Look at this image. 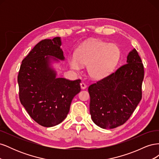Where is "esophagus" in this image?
<instances>
[{
  "instance_id": "obj_1",
  "label": "esophagus",
  "mask_w": 159,
  "mask_h": 159,
  "mask_svg": "<svg viewBox=\"0 0 159 159\" xmlns=\"http://www.w3.org/2000/svg\"><path fill=\"white\" fill-rule=\"evenodd\" d=\"M80 87L81 89H85L86 88H87V85H86L84 83H81L80 84Z\"/></svg>"
}]
</instances>
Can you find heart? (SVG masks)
Returning a JSON list of instances; mask_svg holds the SVG:
<instances>
[{"label": "heart", "mask_w": 159, "mask_h": 159, "mask_svg": "<svg viewBox=\"0 0 159 159\" xmlns=\"http://www.w3.org/2000/svg\"><path fill=\"white\" fill-rule=\"evenodd\" d=\"M120 51L117 46L102 40L88 41L81 46L75 56L70 57V68L79 71L81 66H88L87 71L90 78L100 80L107 76L116 66Z\"/></svg>", "instance_id": "obj_1"}]
</instances>
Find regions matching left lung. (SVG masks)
Wrapping results in <instances>:
<instances>
[{
	"mask_svg": "<svg viewBox=\"0 0 159 159\" xmlns=\"http://www.w3.org/2000/svg\"><path fill=\"white\" fill-rule=\"evenodd\" d=\"M127 59V64L89 86L91 119L101 128L114 129L124 124L141 100V59L134 48Z\"/></svg>",
	"mask_w": 159,
	"mask_h": 159,
	"instance_id": "8db88e82",
	"label": "left lung"
}]
</instances>
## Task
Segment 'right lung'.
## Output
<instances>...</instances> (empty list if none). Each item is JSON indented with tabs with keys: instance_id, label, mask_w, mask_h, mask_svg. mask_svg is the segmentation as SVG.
<instances>
[{
	"instance_id": "add662e5",
	"label": "right lung",
	"mask_w": 159,
	"mask_h": 159,
	"mask_svg": "<svg viewBox=\"0 0 159 159\" xmlns=\"http://www.w3.org/2000/svg\"><path fill=\"white\" fill-rule=\"evenodd\" d=\"M61 45L60 37L38 43L22 60L18 75L21 104L32 119L46 127L64 121L81 91L80 80L56 78L52 63L64 60Z\"/></svg>"
}]
</instances>
